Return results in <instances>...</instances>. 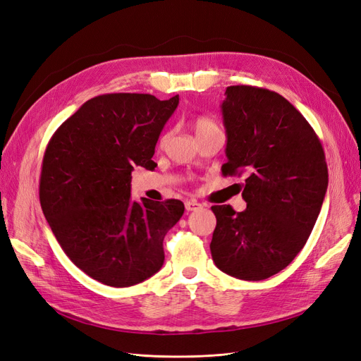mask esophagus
<instances>
[{
	"label": "esophagus",
	"instance_id": "34e87169",
	"mask_svg": "<svg viewBox=\"0 0 361 361\" xmlns=\"http://www.w3.org/2000/svg\"><path fill=\"white\" fill-rule=\"evenodd\" d=\"M203 206L198 203L197 200H186L185 202V209L188 210V212H192V210H198V209H202Z\"/></svg>",
	"mask_w": 361,
	"mask_h": 361
}]
</instances>
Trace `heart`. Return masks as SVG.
I'll return each mask as SVG.
<instances>
[{"mask_svg":"<svg viewBox=\"0 0 361 361\" xmlns=\"http://www.w3.org/2000/svg\"><path fill=\"white\" fill-rule=\"evenodd\" d=\"M192 128H194V133L195 135H200L206 131H210V130H215L218 128L216 123L210 119V118H206V116H198L195 119H192Z\"/></svg>","mask_w":361,"mask_h":361,"instance_id":"1","label":"heart"}]
</instances>
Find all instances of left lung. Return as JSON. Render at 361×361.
Wrapping results in <instances>:
<instances>
[{"label":"left lung","instance_id":"8db88e82","mask_svg":"<svg viewBox=\"0 0 361 361\" xmlns=\"http://www.w3.org/2000/svg\"><path fill=\"white\" fill-rule=\"evenodd\" d=\"M221 111L228 159L222 175L245 173L246 209L212 206L210 252L230 276L267 279L291 263L315 226L329 185L324 151L309 122L278 92L228 86Z\"/></svg>","mask_w":361,"mask_h":361}]
</instances>
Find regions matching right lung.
I'll use <instances>...</instances> for the list:
<instances>
[{"label": "right lung", "instance_id": "1", "mask_svg": "<svg viewBox=\"0 0 361 361\" xmlns=\"http://www.w3.org/2000/svg\"><path fill=\"white\" fill-rule=\"evenodd\" d=\"M179 104L151 94H106L55 131L43 157L40 203L67 257L92 279L131 287L164 264L163 240L180 200L131 198V171L152 169L155 145Z\"/></svg>", "mask_w": 361, "mask_h": 361}]
</instances>
